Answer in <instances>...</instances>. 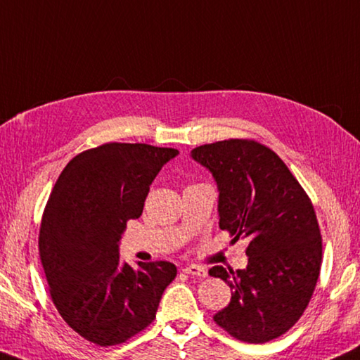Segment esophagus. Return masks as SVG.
Returning a JSON list of instances; mask_svg holds the SVG:
<instances>
[{"mask_svg":"<svg viewBox=\"0 0 360 360\" xmlns=\"http://www.w3.org/2000/svg\"><path fill=\"white\" fill-rule=\"evenodd\" d=\"M186 274H188V276H195V277H206L207 276V271L202 266H198V264H191V266H186L184 269Z\"/></svg>","mask_w":360,"mask_h":360,"instance_id":"obj_1","label":"esophagus"}]
</instances>
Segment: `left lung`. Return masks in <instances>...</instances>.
<instances>
[{"label":"left lung","instance_id":"left-lung-1","mask_svg":"<svg viewBox=\"0 0 360 360\" xmlns=\"http://www.w3.org/2000/svg\"><path fill=\"white\" fill-rule=\"evenodd\" d=\"M219 191V226L248 239L245 269H209L231 300L214 321L240 342L266 343L302 316L318 282L323 244L315 209L278 155L253 140L192 149Z\"/></svg>","mask_w":360,"mask_h":360}]
</instances>
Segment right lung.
Instances as JSON below:
<instances>
[{"label": "right lung", "instance_id": "add662e5", "mask_svg": "<svg viewBox=\"0 0 360 360\" xmlns=\"http://www.w3.org/2000/svg\"><path fill=\"white\" fill-rule=\"evenodd\" d=\"M173 148L107 143L75 155L45 206L39 253L53 304L77 334L101 346L124 343L153 323L176 277L168 261L120 259L126 224L139 219L149 186Z\"/></svg>", "mask_w": 360, "mask_h": 360}]
</instances>
